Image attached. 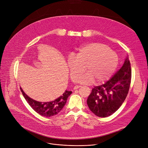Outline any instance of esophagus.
<instances>
[{
    "label": "esophagus",
    "instance_id": "obj_1",
    "mask_svg": "<svg viewBox=\"0 0 148 148\" xmlns=\"http://www.w3.org/2000/svg\"><path fill=\"white\" fill-rule=\"evenodd\" d=\"M81 86H79V85H75L74 87V89H77L78 88H80Z\"/></svg>",
    "mask_w": 148,
    "mask_h": 148
}]
</instances>
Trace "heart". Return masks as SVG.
<instances>
[{"instance_id": "1", "label": "heart", "mask_w": 148, "mask_h": 148, "mask_svg": "<svg viewBox=\"0 0 148 148\" xmlns=\"http://www.w3.org/2000/svg\"><path fill=\"white\" fill-rule=\"evenodd\" d=\"M71 79L75 81L85 71L78 82L89 84L104 82L112 76L118 64L117 55L107 45L101 43H88L79 49L75 55H70L67 59Z\"/></svg>"}]
</instances>
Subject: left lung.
<instances>
[{
    "label": "left lung",
    "instance_id": "1",
    "mask_svg": "<svg viewBox=\"0 0 148 148\" xmlns=\"http://www.w3.org/2000/svg\"><path fill=\"white\" fill-rule=\"evenodd\" d=\"M131 81V64L127 58L122 67L109 80L92 89L87 99L90 111L100 117H106L116 112L125 99Z\"/></svg>",
    "mask_w": 148,
    "mask_h": 148
}]
</instances>
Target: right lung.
I'll list each match as a JSON object with an SVG mask.
<instances>
[{
    "mask_svg": "<svg viewBox=\"0 0 148 148\" xmlns=\"http://www.w3.org/2000/svg\"><path fill=\"white\" fill-rule=\"evenodd\" d=\"M20 90L27 103L37 113L43 117H52L58 114L65 105L68 97L71 94V91L66 90L62 96L53 101L49 102H40L33 100L28 97L23 90Z\"/></svg>",
    "mask_w": 148,
    "mask_h": 148,
    "instance_id": "add662e5",
    "label": "right lung"
}]
</instances>
